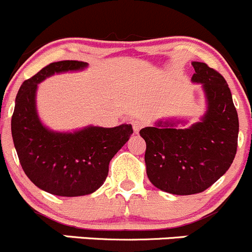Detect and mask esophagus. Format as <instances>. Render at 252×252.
Listing matches in <instances>:
<instances>
[{
    "label": "esophagus",
    "mask_w": 252,
    "mask_h": 252,
    "mask_svg": "<svg viewBox=\"0 0 252 252\" xmlns=\"http://www.w3.org/2000/svg\"><path fill=\"white\" fill-rule=\"evenodd\" d=\"M144 124H145L144 121H142V119H140V118L133 119V121H131V126H133L134 133L138 134L139 131H140V129L142 128V126H144Z\"/></svg>",
    "instance_id": "esophagus-1"
}]
</instances>
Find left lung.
I'll return each instance as SVG.
<instances>
[{
	"label": "left lung",
	"mask_w": 252,
	"mask_h": 252,
	"mask_svg": "<svg viewBox=\"0 0 252 252\" xmlns=\"http://www.w3.org/2000/svg\"><path fill=\"white\" fill-rule=\"evenodd\" d=\"M191 81L201 84L206 112L200 122L180 129V119L157 121L140 130L146 142L145 163L150 182L174 195L202 192L233 163L239 119L225 79L206 63L192 62Z\"/></svg>",
	"instance_id": "obj_1"
}]
</instances>
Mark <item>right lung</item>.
<instances>
[{"mask_svg": "<svg viewBox=\"0 0 252 252\" xmlns=\"http://www.w3.org/2000/svg\"><path fill=\"white\" fill-rule=\"evenodd\" d=\"M88 67L79 61H61L42 68L20 86L12 116V136L23 171L44 191L57 196L93 194L108 175V164L133 134L131 124L114 128L89 126L74 131H55L40 119L37 85L53 74Z\"/></svg>", "mask_w": 252, "mask_h": 252, "instance_id": "1", "label": "right lung"}]
</instances>
